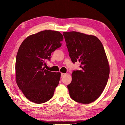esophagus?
Returning <instances> with one entry per match:
<instances>
[{"mask_svg": "<svg viewBox=\"0 0 125 125\" xmlns=\"http://www.w3.org/2000/svg\"><path fill=\"white\" fill-rule=\"evenodd\" d=\"M65 75V73H61V78H63V76L64 75Z\"/></svg>", "mask_w": 125, "mask_h": 125, "instance_id": "obj_1", "label": "esophagus"}]
</instances>
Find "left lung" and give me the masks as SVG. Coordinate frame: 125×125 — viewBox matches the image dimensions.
<instances>
[{
  "instance_id": "8db88e82",
  "label": "left lung",
  "mask_w": 125,
  "mask_h": 125,
  "mask_svg": "<svg viewBox=\"0 0 125 125\" xmlns=\"http://www.w3.org/2000/svg\"><path fill=\"white\" fill-rule=\"evenodd\" d=\"M72 62L80 63L73 70L67 85L70 97L82 104L95 101L103 92L109 74V67L103 44L95 36L78 32L63 33Z\"/></svg>"
}]
</instances>
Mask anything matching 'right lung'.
<instances>
[{
    "label": "right lung",
    "mask_w": 125,
    "mask_h": 125,
    "mask_svg": "<svg viewBox=\"0 0 125 125\" xmlns=\"http://www.w3.org/2000/svg\"><path fill=\"white\" fill-rule=\"evenodd\" d=\"M63 36L59 32L45 30L30 35L19 48L16 60V82L26 98L37 104L53 96L59 84L60 73L43 68L51 53L62 46Z\"/></svg>",
    "instance_id": "add662e5"
}]
</instances>
